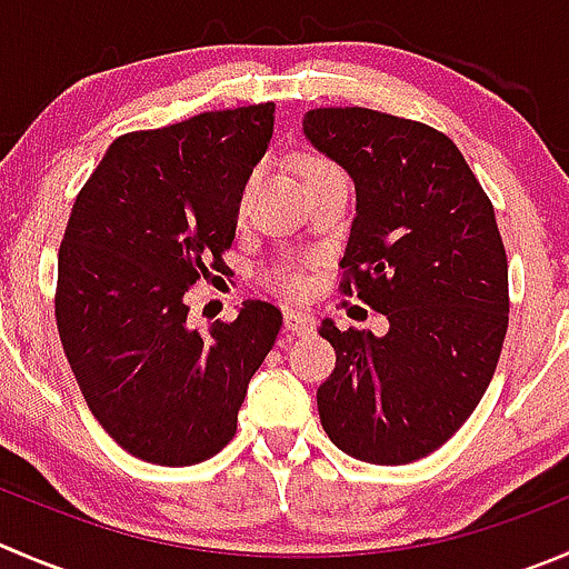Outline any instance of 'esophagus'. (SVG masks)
Masks as SVG:
<instances>
[{
	"mask_svg": "<svg viewBox=\"0 0 569 569\" xmlns=\"http://www.w3.org/2000/svg\"><path fill=\"white\" fill-rule=\"evenodd\" d=\"M286 330H291V333L302 336V333H311L313 330V317L308 311H297V308H291V311H286Z\"/></svg>",
	"mask_w": 569,
	"mask_h": 569,
	"instance_id": "1",
	"label": "esophagus"
}]
</instances>
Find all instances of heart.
<instances>
[{
    "instance_id": "heart-1",
    "label": "heart",
    "mask_w": 569,
    "mask_h": 569,
    "mask_svg": "<svg viewBox=\"0 0 569 569\" xmlns=\"http://www.w3.org/2000/svg\"><path fill=\"white\" fill-rule=\"evenodd\" d=\"M330 169H336L333 163L325 161V158H319V156H306V158H300V174H302V180L313 178V174L330 172ZM256 180H258V174H250V178L244 180V186H241V194H239V208L247 206V200H250L252 189H256ZM280 283H283L286 291H291V295H295V291H300L302 286H306V278H302V274H297V272H286L283 278H280Z\"/></svg>"
}]
</instances>
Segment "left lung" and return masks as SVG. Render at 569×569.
<instances>
[{"label": "left lung", "mask_w": 569, "mask_h": 569, "mask_svg": "<svg viewBox=\"0 0 569 569\" xmlns=\"http://www.w3.org/2000/svg\"><path fill=\"white\" fill-rule=\"evenodd\" d=\"M302 132L356 183L341 291L389 319L383 336L322 319L336 369L317 389L319 419L352 459L411 465L459 431L498 367L509 263L495 208L459 147L428 124L317 108Z\"/></svg>", "instance_id": "left-lung-1"}]
</instances>
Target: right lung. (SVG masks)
<instances>
[{
    "label": "right lung",
    "instance_id": "obj_1",
    "mask_svg": "<svg viewBox=\"0 0 569 569\" xmlns=\"http://www.w3.org/2000/svg\"><path fill=\"white\" fill-rule=\"evenodd\" d=\"M274 104L211 110L116 138L71 208L54 317L88 408L116 445L189 467L233 439L247 386L283 313L247 300L189 325L186 291L224 272L239 194L269 150Z\"/></svg>",
    "mask_w": 569,
    "mask_h": 569
}]
</instances>
